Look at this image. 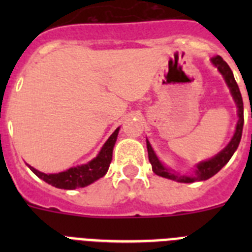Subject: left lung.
Returning <instances> with one entry per match:
<instances>
[{"label":"left lung","mask_w":252,"mask_h":252,"mask_svg":"<svg viewBox=\"0 0 252 252\" xmlns=\"http://www.w3.org/2000/svg\"><path fill=\"white\" fill-rule=\"evenodd\" d=\"M211 63L218 69V72L221 73L222 77H223L224 82H226L227 87L230 88L231 95H232L233 101H235L236 106H237V116H239V121L236 124V130L233 133L231 141L227 144L226 148L223 150H221L217 155H215L213 158L208 160H204V161L198 162L195 164V169L193 171V174H180L178 171L173 170V169L168 168L162 164L159 160L158 155L155 154L154 149L151 148L150 142L146 139V146H148V154H149V161H150L151 166H153V171L157 175L162 178H166V179L175 180V182H179V183H193V182H202V180H207L211 177H213L215 174H217L218 171L221 170L224 165H226L228 160L232 158L233 153L237 150L239 148V144L241 141L242 136V127H244V102H242L241 93H240L239 86L236 83L235 77H233V73L231 70V68L228 66V64L222 59L221 57H215L211 59Z\"/></svg>","instance_id":"left-lung-1"}]
</instances>
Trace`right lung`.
<instances>
[{
  "label": "right lung",
  "instance_id": "add662e5",
  "mask_svg": "<svg viewBox=\"0 0 252 252\" xmlns=\"http://www.w3.org/2000/svg\"><path fill=\"white\" fill-rule=\"evenodd\" d=\"M119 131L120 127L116 128L115 132L104 142V145L99 150L98 155L87 164L73 166V168L66 169L65 171H60L57 174H45L43 171L36 170L31 165L28 166L40 179H43L44 182L55 187V188L75 189L90 186V184L94 183L95 180H98L99 178L106 175L107 170L110 168V164L112 161L113 146H115L116 140H117Z\"/></svg>",
  "mask_w": 252,
  "mask_h": 252
}]
</instances>
